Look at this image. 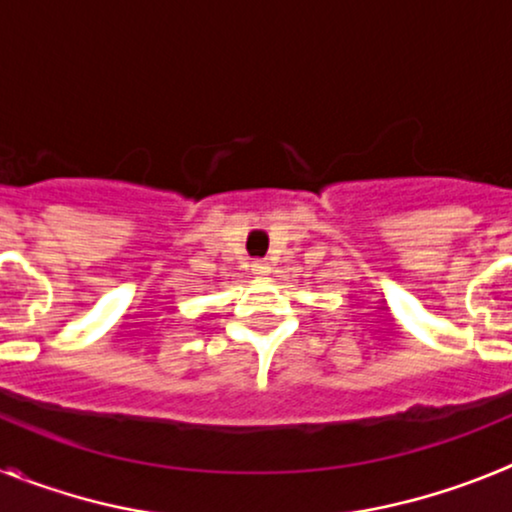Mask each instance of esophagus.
I'll list each match as a JSON object with an SVG mask.
<instances>
[{
	"label": "esophagus",
	"instance_id": "34e87169",
	"mask_svg": "<svg viewBox=\"0 0 512 512\" xmlns=\"http://www.w3.org/2000/svg\"><path fill=\"white\" fill-rule=\"evenodd\" d=\"M251 271H253V274H259V277H264V274H269V271H271V266L266 264V261H253Z\"/></svg>",
	"mask_w": 512,
	"mask_h": 512
}]
</instances>
